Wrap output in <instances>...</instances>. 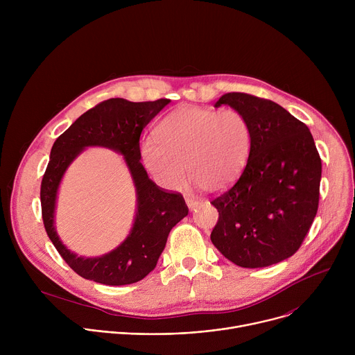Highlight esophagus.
Masks as SVG:
<instances>
[{
  "instance_id": "34e87169",
  "label": "esophagus",
  "mask_w": 355,
  "mask_h": 355,
  "mask_svg": "<svg viewBox=\"0 0 355 355\" xmlns=\"http://www.w3.org/2000/svg\"><path fill=\"white\" fill-rule=\"evenodd\" d=\"M185 202H187V207L189 208V211H195L196 208H200V202H198L189 196L185 198Z\"/></svg>"
}]
</instances>
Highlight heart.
Returning <instances> with one entry per match:
<instances>
[{
  "label": "heart",
  "instance_id": "b5f03b06",
  "mask_svg": "<svg viewBox=\"0 0 355 355\" xmlns=\"http://www.w3.org/2000/svg\"><path fill=\"white\" fill-rule=\"evenodd\" d=\"M251 144V125L241 112L185 105L159 123L156 140L141 143V159L166 188L182 187L188 168L196 185L220 192L244 171Z\"/></svg>",
  "mask_w": 355,
  "mask_h": 355
}]
</instances>
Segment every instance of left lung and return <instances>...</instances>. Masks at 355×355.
Here are the masks:
<instances>
[{
	"label": "left lung",
	"instance_id": "8db88e82",
	"mask_svg": "<svg viewBox=\"0 0 355 355\" xmlns=\"http://www.w3.org/2000/svg\"><path fill=\"white\" fill-rule=\"evenodd\" d=\"M245 115L251 153L237 182L211 204L214 245L233 264L263 268L293 256L318 214L322 160L309 128L270 99L229 92L215 108Z\"/></svg>",
	"mask_w": 355,
	"mask_h": 355
}]
</instances>
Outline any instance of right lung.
<instances>
[{"mask_svg": "<svg viewBox=\"0 0 355 355\" xmlns=\"http://www.w3.org/2000/svg\"><path fill=\"white\" fill-rule=\"evenodd\" d=\"M170 99L130 103L111 98L83 114L50 151V160L40 185L42 218L46 233L59 254L80 277L105 285H128L153 271L166 247L170 230L188 215L181 193H170L151 181L140 163L139 139L146 125ZM87 146H105L124 156L137 192V214L127 239L114 250L98 258L78 257L57 234L54 214L57 192L69 164Z\"/></svg>", "mask_w": 355, "mask_h": 355, "instance_id": "right-lung-1", "label": "right lung"}]
</instances>
